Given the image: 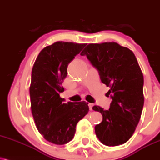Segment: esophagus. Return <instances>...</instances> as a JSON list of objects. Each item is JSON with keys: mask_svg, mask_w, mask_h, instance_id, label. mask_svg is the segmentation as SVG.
<instances>
[{"mask_svg": "<svg viewBox=\"0 0 160 160\" xmlns=\"http://www.w3.org/2000/svg\"><path fill=\"white\" fill-rule=\"evenodd\" d=\"M93 106H94V104L93 103H88V107H89V109L90 110H92V107H93Z\"/></svg>", "mask_w": 160, "mask_h": 160, "instance_id": "1", "label": "esophagus"}]
</instances>
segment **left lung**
I'll list each match as a JSON object with an SVG mask.
<instances>
[{"label": "left lung", "mask_w": 160, "mask_h": 160, "mask_svg": "<svg viewBox=\"0 0 160 160\" xmlns=\"http://www.w3.org/2000/svg\"><path fill=\"white\" fill-rule=\"evenodd\" d=\"M80 55L86 56L101 82L110 87L108 110L92 107L103 116L95 127L96 136L105 145H122L135 131L144 106V78L137 59L132 51L115 42L89 44Z\"/></svg>", "instance_id": "1"}]
</instances>
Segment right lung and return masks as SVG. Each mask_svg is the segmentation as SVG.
Listing matches in <instances>:
<instances>
[{"mask_svg":"<svg viewBox=\"0 0 160 160\" xmlns=\"http://www.w3.org/2000/svg\"><path fill=\"white\" fill-rule=\"evenodd\" d=\"M86 44L57 42L42 49L32 69L30 87L32 114L47 141L65 145L74 138L76 125L88 112L85 101L65 103L60 98L68 65Z\"/></svg>","mask_w":160,"mask_h":160,"instance_id":"add662e5","label":"right lung"}]
</instances>
